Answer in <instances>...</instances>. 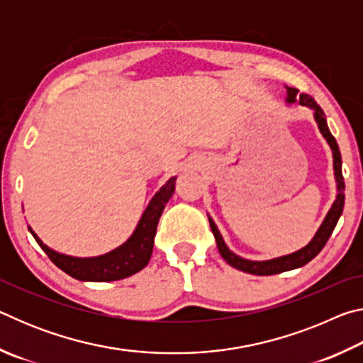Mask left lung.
<instances>
[{
	"mask_svg": "<svg viewBox=\"0 0 363 363\" xmlns=\"http://www.w3.org/2000/svg\"><path fill=\"white\" fill-rule=\"evenodd\" d=\"M285 89H286V97H285L286 106H303V107L311 108L312 113H314V120L318 126V131L322 133L323 139L327 140V144L330 145L331 155H333L336 196H335V201L330 206L327 216L323 218L320 227L317 229L315 235L312 237V240L307 243L306 247L299 248L298 251H293L290 255L272 257V259H266V261L245 259V257L233 253V251L225 245L216 223H214L213 218L208 214V220H210L214 240H216L218 250L220 256L224 257V261L229 264V266L242 270V272L253 274V275H274V274L286 272V270H293V269H299L306 266L307 262L314 259V257L320 253L322 248L325 247V243L328 242L330 235L333 233L335 227L337 224V219L341 218L342 208H344V179H342V171H341L342 160H341L340 147L336 144V139L331 136V133L328 130L327 118H325L323 110L318 107V104L312 99L311 96L301 94L296 88L285 86Z\"/></svg>",
	"mask_w": 363,
	"mask_h": 363,
	"instance_id": "1",
	"label": "left lung"
}]
</instances>
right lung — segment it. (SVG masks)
I'll use <instances>...</instances> for the list:
<instances>
[{
  "label": "right lung",
  "instance_id": "right-lung-1",
  "mask_svg": "<svg viewBox=\"0 0 363 363\" xmlns=\"http://www.w3.org/2000/svg\"><path fill=\"white\" fill-rule=\"evenodd\" d=\"M176 179V176L169 177L167 184L160 187L158 192L152 196L136 229L128 237V240L106 255L78 257L59 253V251L49 248L46 243H43L30 225L28 230L41 250L49 256V259L73 279L79 281H115L131 277L139 270H143L150 261L158 220L162 218L164 206L174 194Z\"/></svg>",
  "mask_w": 363,
  "mask_h": 363
}]
</instances>
